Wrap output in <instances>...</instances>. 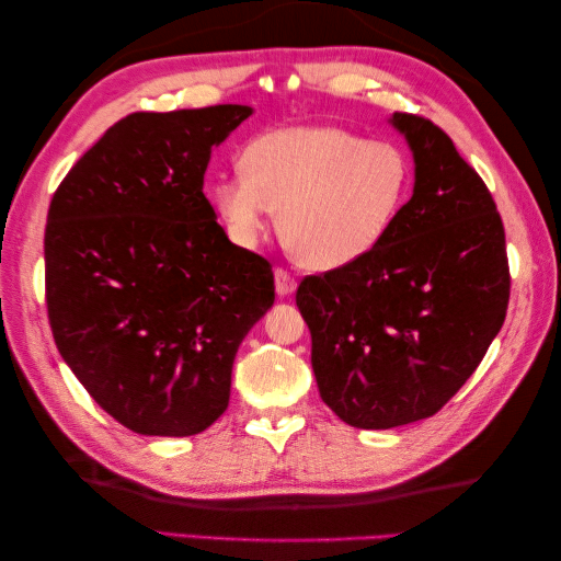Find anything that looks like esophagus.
<instances>
[{"label":"esophagus","instance_id":"1","mask_svg":"<svg viewBox=\"0 0 561 561\" xmlns=\"http://www.w3.org/2000/svg\"><path fill=\"white\" fill-rule=\"evenodd\" d=\"M274 289H277V296H289L296 291V279L287 270L277 267L274 270Z\"/></svg>","mask_w":561,"mask_h":561}]
</instances>
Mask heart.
<instances>
[{"label": "heart", "mask_w": 561, "mask_h": 561, "mask_svg": "<svg viewBox=\"0 0 561 561\" xmlns=\"http://www.w3.org/2000/svg\"><path fill=\"white\" fill-rule=\"evenodd\" d=\"M408 187L410 163L396 145L332 125H296L257 137L245 169L224 175L211 197L241 245H255L282 209V233L296 260L328 272L383 241Z\"/></svg>", "instance_id": "heart-1"}]
</instances>
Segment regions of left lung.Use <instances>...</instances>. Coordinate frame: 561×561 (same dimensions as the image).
I'll return each instance as SVG.
<instances>
[{"label":"left lung","mask_w":561,"mask_h":561,"mask_svg":"<svg viewBox=\"0 0 561 561\" xmlns=\"http://www.w3.org/2000/svg\"><path fill=\"white\" fill-rule=\"evenodd\" d=\"M414 157V190L383 241L311 274L296 306L311 330L320 398L356 428L436 414L502 330L511 277L492 193L432 121L392 113Z\"/></svg>","instance_id":"1"}]
</instances>
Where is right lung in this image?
Segmentation results:
<instances>
[{
	"label": "right lung",
	"mask_w": 561,
	"mask_h": 561,
	"mask_svg": "<svg viewBox=\"0 0 561 561\" xmlns=\"http://www.w3.org/2000/svg\"><path fill=\"white\" fill-rule=\"evenodd\" d=\"M250 115L231 103L127 115L47 209L55 344L135 434L193 436L217 422L236 352L274 304L272 265L229 241L202 193L211 149Z\"/></svg>",
	"instance_id": "1"
}]
</instances>
